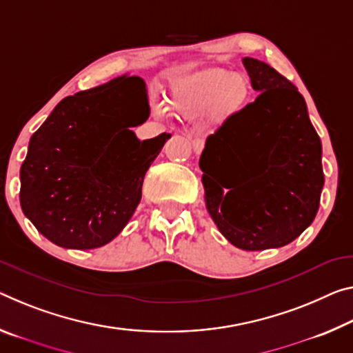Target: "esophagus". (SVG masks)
Instances as JSON below:
<instances>
[{
  "mask_svg": "<svg viewBox=\"0 0 353 353\" xmlns=\"http://www.w3.org/2000/svg\"><path fill=\"white\" fill-rule=\"evenodd\" d=\"M192 146H193V150L196 154H201L203 152V149H204V139H201V138H193L192 139Z\"/></svg>",
  "mask_w": 353,
  "mask_h": 353,
  "instance_id": "esophagus-1",
  "label": "esophagus"
}]
</instances>
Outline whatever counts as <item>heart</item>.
<instances>
[{"label":"heart","mask_w":353,"mask_h":353,"mask_svg":"<svg viewBox=\"0 0 353 353\" xmlns=\"http://www.w3.org/2000/svg\"><path fill=\"white\" fill-rule=\"evenodd\" d=\"M248 99L247 78L226 69H209L188 75L179 80L172 91V106L179 113L194 116L215 110L220 119L242 110Z\"/></svg>","instance_id":"1"}]
</instances>
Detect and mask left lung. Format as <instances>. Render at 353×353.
<instances>
[{"label": "left lung", "mask_w": 353, "mask_h": 353, "mask_svg": "<svg viewBox=\"0 0 353 353\" xmlns=\"http://www.w3.org/2000/svg\"><path fill=\"white\" fill-rule=\"evenodd\" d=\"M243 65L261 94L205 139V207L234 247L279 248L316 218L322 144L297 88L259 59L243 58Z\"/></svg>", "instance_id": "1"}]
</instances>
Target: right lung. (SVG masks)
<instances>
[{
    "label": "right lung",
    "mask_w": 353,
    "mask_h": 353,
    "mask_svg": "<svg viewBox=\"0 0 353 353\" xmlns=\"http://www.w3.org/2000/svg\"><path fill=\"white\" fill-rule=\"evenodd\" d=\"M149 113L146 85L128 75L54 106L20 168L21 210L43 237L63 248L92 250L125 228L150 163L171 138L139 141L130 128Z\"/></svg>",
    "instance_id": "right-lung-1"
}]
</instances>
